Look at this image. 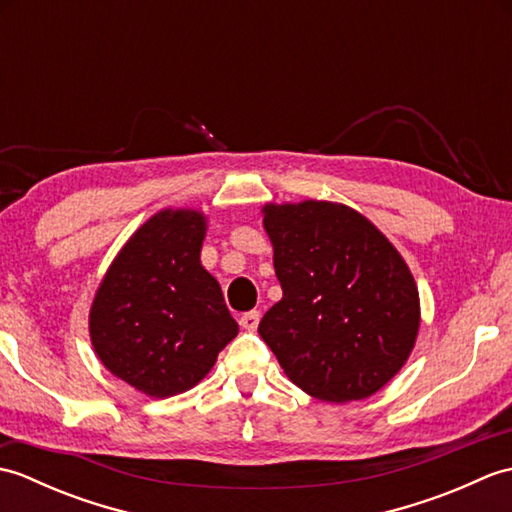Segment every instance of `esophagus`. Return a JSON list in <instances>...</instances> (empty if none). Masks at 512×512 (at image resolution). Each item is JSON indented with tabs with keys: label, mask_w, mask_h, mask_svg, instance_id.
<instances>
[{
	"label": "esophagus",
	"mask_w": 512,
	"mask_h": 512,
	"mask_svg": "<svg viewBox=\"0 0 512 512\" xmlns=\"http://www.w3.org/2000/svg\"><path fill=\"white\" fill-rule=\"evenodd\" d=\"M259 317H262V314H259V310H250V312L242 314V319H239V325H242V328L248 330V332H255L257 325H259Z\"/></svg>",
	"instance_id": "esophagus-1"
}]
</instances>
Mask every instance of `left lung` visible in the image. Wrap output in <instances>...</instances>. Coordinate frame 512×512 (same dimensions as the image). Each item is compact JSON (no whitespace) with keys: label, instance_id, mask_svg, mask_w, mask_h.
Returning a JSON list of instances; mask_svg holds the SVG:
<instances>
[{"label":"left lung","instance_id":"8db88e82","mask_svg":"<svg viewBox=\"0 0 512 512\" xmlns=\"http://www.w3.org/2000/svg\"><path fill=\"white\" fill-rule=\"evenodd\" d=\"M284 297L259 334L286 376L325 402L369 398L394 378L420 328L418 288L394 244L345 204H266Z\"/></svg>","mask_w":512,"mask_h":512}]
</instances>
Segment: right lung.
<instances>
[{"label": "right lung", "mask_w": 512, "mask_h": 512, "mask_svg": "<svg viewBox=\"0 0 512 512\" xmlns=\"http://www.w3.org/2000/svg\"><path fill=\"white\" fill-rule=\"evenodd\" d=\"M206 217L165 209L138 228L96 290L90 339L114 376L169 398L211 372L239 328L200 264Z\"/></svg>", "instance_id": "right-lung-1"}]
</instances>
